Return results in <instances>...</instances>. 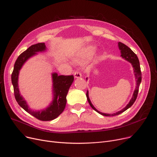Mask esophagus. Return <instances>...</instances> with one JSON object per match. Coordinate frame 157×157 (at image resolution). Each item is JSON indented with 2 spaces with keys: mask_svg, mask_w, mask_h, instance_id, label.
<instances>
[{
  "mask_svg": "<svg viewBox=\"0 0 157 157\" xmlns=\"http://www.w3.org/2000/svg\"><path fill=\"white\" fill-rule=\"evenodd\" d=\"M74 77L76 78H80L82 77V75L81 73L78 71H75L74 72Z\"/></svg>",
  "mask_w": 157,
  "mask_h": 157,
  "instance_id": "34e87169",
  "label": "esophagus"
}]
</instances>
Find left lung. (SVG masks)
<instances>
[{
  "label": "left lung",
  "mask_w": 157,
  "mask_h": 157,
  "mask_svg": "<svg viewBox=\"0 0 157 157\" xmlns=\"http://www.w3.org/2000/svg\"><path fill=\"white\" fill-rule=\"evenodd\" d=\"M118 48L119 49L121 50V56L122 58H124L125 60H127V61L130 62L134 68V75L136 79V89L134 90V92L133 93L132 97L131 99V101H129V103L127 104V105L123 108L122 109H121V111H119L117 113H112V114H109V113H101L100 112H99L98 109H96L94 106L93 105V104L91 103L90 99L89 98V93H88V90L87 91L86 93V96L87 98V101L90 105V106H91V108H93V109H94L96 112H97L98 113H99V114L104 115V116H107V117H111V116H115V115H118L119 114H121L122 113H123L124 112H125V110H127L128 108H129L135 102V101L137 98V94H138V92H139V88H140V85L141 82V68H140V61L139 59H138V58L137 56V55L129 48L126 45H125L124 44L119 42H118ZM87 79V78H86Z\"/></svg>",
  "instance_id": "1"
}]
</instances>
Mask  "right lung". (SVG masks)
Segmentation results:
<instances>
[{"mask_svg": "<svg viewBox=\"0 0 157 157\" xmlns=\"http://www.w3.org/2000/svg\"><path fill=\"white\" fill-rule=\"evenodd\" d=\"M46 50L44 43H38L31 45L25 51L22 52L17 58L14 66V69L11 75V81L14 88V94L15 99L22 108L26 112L30 113L42 121H50L57 118L64 109L67 104V95L69 88L74 80L73 75H58V73H53L52 74L53 82V94L52 102L49 106L40 111H32L28 106L26 101L20 95L18 88V75L20 69L24 63L36 54L39 52Z\"/></svg>", "mask_w": 157, "mask_h": 157, "instance_id": "right-lung-1", "label": "right lung"}]
</instances>
